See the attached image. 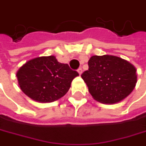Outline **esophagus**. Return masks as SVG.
<instances>
[{
	"instance_id": "obj_1",
	"label": "esophagus",
	"mask_w": 146,
	"mask_h": 146,
	"mask_svg": "<svg viewBox=\"0 0 146 146\" xmlns=\"http://www.w3.org/2000/svg\"><path fill=\"white\" fill-rule=\"evenodd\" d=\"M78 73H79V75H81V74H82V73H83V70H82V68H81L78 69Z\"/></svg>"
}]
</instances>
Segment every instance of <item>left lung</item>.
<instances>
[{
	"label": "left lung",
	"mask_w": 146,
	"mask_h": 146,
	"mask_svg": "<svg viewBox=\"0 0 146 146\" xmlns=\"http://www.w3.org/2000/svg\"><path fill=\"white\" fill-rule=\"evenodd\" d=\"M88 70L81 75L92 97L105 104L119 103L137 83L136 68L128 61L112 55L92 56Z\"/></svg>",
	"instance_id": "left-lung-1"
}]
</instances>
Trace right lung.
Returning <instances> with one entry per match:
<instances>
[{
  "label": "right lung",
  "instance_id": "1",
  "mask_svg": "<svg viewBox=\"0 0 146 146\" xmlns=\"http://www.w3.org/2000/svg\"><path fill=\"white\" fill-rule=\"evenodd\" d=\"M77 76L78 72L52 55L29 60L17 73L21 91L39 103H51L63 97Z\"/></svg>",
  "mask_w": 146,
  "mask_h": 146
}]
</instances>
